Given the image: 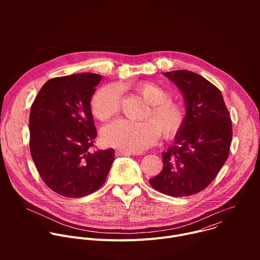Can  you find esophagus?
<instances>
[{
  "label": "esophagus",
  "instance_id": "1",
  "mask_svg": "<svg viewBox=\"0 0 260 260\" xmlns=\"http://www.w3.org/2000/svg\"><path fill=\"white\" fill-rule=\"evenodd\" d=\"M115 154H116V156H126V155H128V156H129V155H137V153L128 152V151H124V150H120V149L116 150Z\"/></svg>",
  "mask_w": 260,
  "mask_h": 260
}]
</instances>
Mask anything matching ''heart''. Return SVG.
Returning <instances> with one entry per match:
<instances>
[{"mask_svg":"<svg viewBox=\"0 0 260 260\" xmlns=\"http://www.w3.org/2000/svg\"><path fill=\"white\" fill-rule=\"evenodd\" d=\"M136 89L148 104L151 105L148 117L151 116L157 125L151 120L134 122L127 119H117L107 124L102 129L101 136L107 146L140 153L157 141L158 129L164 137H174L183 126L185 113L181 105L169 100L170 93L156 83L142 82L137 85ZM120 100L121 89L117 84L102 87L92 98V114L100 120L109 119L117 114Z\"/></svg>","mask_w":260,"mask_h":260,"instance_id":"heart-1","label":"heart"}]
</instances>
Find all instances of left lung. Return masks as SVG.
Returning a JSON list of instances; mask_svg holds the SVG:
<instances>
[{"label": "left lung", "instance_id": "left-lung-1", "mask_svg": "<svg viewBox=\"0 0 260 260\" xmlns=\"http://www.w3.org/2000/svg\"><path fill=\"white\" fill-rule=\"evenodd\" d=\"M164 75L181 90L186 114L173 144L161 153L162 171L149 182L164 194L188 197L205 189L225 164L232 120L221 91L203 76L185 70Z\"/></svg>", "mask_w": 260, "mask_h": 260}]
</instances>
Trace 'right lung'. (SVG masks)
<instances>
[{"mask_svg":"<svg viewBox=\"0 0 260 260\" xmlns=\"http://www.w3.org/2000/svg\"><path fill=\"white\" fill-rule=\"evenodd\" d=\"M102 79L92 73L48 80L29 113V150L42 180L66 198L98 190L114 161V149L91 151L96 128L90 102Z\"/></svg>","mask_w":260,"mask_h":260,"instance_id":"add662e5","label":"right lung"}]
</instances>
